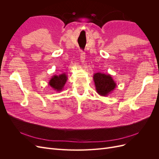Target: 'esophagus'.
I'll return each mask as SVG.
<instances>
[{
    "label": "esophagus",
    "mask_w": 159,
    "mask_h": 159,
    "mask_svg": "<svg viewBox=\"0 0 159 159\" xmlns=\"http://www.w3.org/2000/svg\"><path fill=\"white\" fill-rule=\"evenodd\" d=\"M85 53L81 52V54H80V60L81 63H84L85 62Z\"/></svg>",
    "instance_id": "1"
}]
</instances>
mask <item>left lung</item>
Listing matches in <instances>:
<instances>
[{"mask_svg":"<svg viewBox=\"0 0 159 159\" xmlns=\"http://www.w3.org/2000/svg\"><path fill=\"white\" fill-rule=\"evenodd\" d=\"M97 93L101 96H107L116 88V83L109 74L95 73L93 76Z\"/></svg>","mask_w":159,"mask_h":159,"instance_id":"left-lung-1","label":"left lung"}]
</instances>
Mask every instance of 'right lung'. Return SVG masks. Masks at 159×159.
I'll return each instance as SVG.
<instances>
[{
	"instance_id": "obj_1",
	"label": "right lung",
	"mask_w": 159,
	"mask_h": 159,
	"mask_svg": "<svg viewBox=\"0 0 159 159\" xmlns=\"http://www.w3.org/2000/svg\"><path fill=\"white\" fill-rule=\"evenodd\" d=\"M67 80H68V76L64 73L59 75H53L49 81L48 84L50 85V87L54 90L57 91H61L64 89Z\"/></svg>"
}]
</instances>
